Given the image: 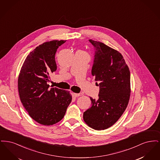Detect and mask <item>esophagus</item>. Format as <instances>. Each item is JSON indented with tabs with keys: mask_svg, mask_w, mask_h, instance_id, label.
I'll list each match as a JSON object with an SVG mask.
<instances>
[{
	"mask_svg": "<svg viewBox=\"0 0 160 160\" xmlns=\"http://www.w3.org/2000/svg\"><path fill=\"white\" fill-rule=\"evenodd\" d=\"M73 95L76 97H78L82 95V93H73Z\"/></svg>",
	"mask_w": 160,
	"mask_h": 160,
	"instance_id": "obj_1",
	"label": "esophagus"
}]
</instances>
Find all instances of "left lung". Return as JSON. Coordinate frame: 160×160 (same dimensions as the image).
Listing matches in <instances>:
<instances>
[{
  "label": "left lung",
  "instance_id": "obj_1",
  "mask_svg": "<svg viewBox=\"0 0 160 160\" xmlns=\"http://www.w3.org/2000/svg\"><path fill=\"white\" fill-rule=\"evenodd\" d=\"M95 52L92 75L99 83L98 99L83 113L84 121L92 128L106 129L118 121L130 97V72L122 54L99 41L89 39Z\"/></svg>",
  "mask_w": 160,
  "mask_h": 160
}]
</instances>
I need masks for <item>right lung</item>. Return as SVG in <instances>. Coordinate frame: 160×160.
I'll return each instance as SVG.
<instances>
[{
    "label": "right lung",
    "mask_w": 160,
    "mask_h": 160,
    "mask_svg": "<svg viewBox=\"0 0 160 160\" xmlns=\"http://www.w3.org/2000/svg\"><path fill=\"white\" fill-rule=\"evenodd\" d=\"M64 40H53L37 47L26 57L18 78L21 102L31 118L40 124L59 122L72 100L69 92L49 89L50 74L56 71L55 54Z\"/></svg>",
    "instance_id": "obj_1"
}]
</instances>
